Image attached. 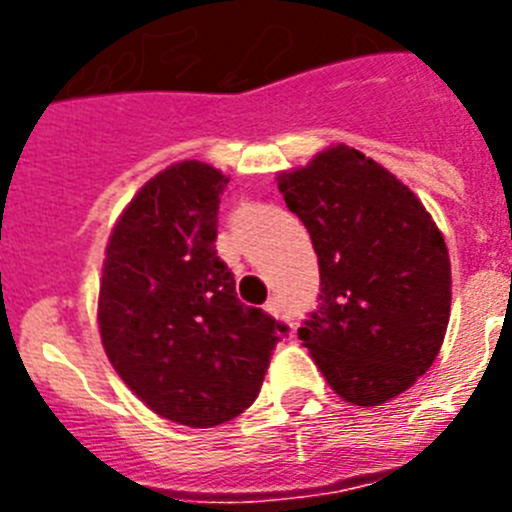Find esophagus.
<instances>
[{
    "mask_svg": "<svg viewBox=\"0 0 512 512\" xmlns=\"http://www.w3.org/2000/svg\"><path fill=\"white\" fill-rule=\"evenodd\" d=\"M266 310H269L271 315H282V312H284L282 300H279V297H271V300L266 302Z\"/></svg>",
    "mask_w": 512,
    "mask_h": 512,
    "instance_id": "1",
    "label": "esophagus"
}]
</instances>
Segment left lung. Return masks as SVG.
<instances>
[{
    "label": "left lung",
    "mask_w": 512,
    "mask_h": 512,
    "mask_svg": "<svg viewBox=\"0 0 512 512\" xmlns=\"http://www.w3.org/2000/svg\"><path fill=\"white\" fill-rule=\"evenodd\" d=\"M279 192L318 253L320 295L297 328L302 346L343 400H392L431 369L446 336L441 230L400 179L348 146L279 174Z\"/></svg>",
    "instance_id": "8db88e82"
}]
</instances>
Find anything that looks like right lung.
<instances>
[{"instance_id":"obj_1","label":"right lung","mask_w":512,"mask_h":512,"mask_svg":"<svg viewBox=\"0 0 512 512\" xmlns=\"http://www.w3.org/2000/svg\"><path fill=\"white\" fill-rule=\"evenodd\" d=\"M228 176L200 161L156 174L115 225L99 287V333L122 382L153 413L192 428L256 400L287 325L235 295L217 256Z\"/></svg>"}]
</instances>
